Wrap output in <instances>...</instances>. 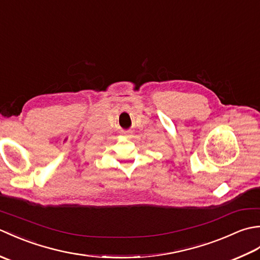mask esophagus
Returning a JSON list of instances; mask_svg holds the SVG:
<instances>
[{
	"label": "esophagus",
	"instance_id": "obj_1",
	"mask_svg": "<svg viewBox=\"0 0 260 260\" xmlns=\"http://www.w3.org/2000/svg\"><path fill=\"white\" fill-rule=\"evenodd\" d=\"M123 135H124V136H126V137H129V136H132V134L129 133V132H123Z\"/></svg>",
	"mask_w": 260,
	"mask_h": 260
}]
</instances>
